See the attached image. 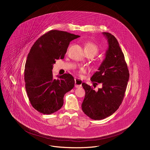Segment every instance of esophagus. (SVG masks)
Here are the masks:
<instances>
[{
  "instance_id": "esophagus-1",
  "label": "esophagus",
  "mask_w": 150,
  "mask_h": 150,
  "mask_svg": "<svg viewBox=\"0 0 150 150\" xmlns=\"http://www.w3.org/2000/svg\"><path fill=\"white\" fill-rule=\"evenodd\" d=\"M75 87L76 88H80L82 86V81L79 79H75Z\"/></svg>"
}]
</instances>
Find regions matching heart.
Listing matches in <instances>:
<instances>
[{
	"label": "heart",
	"instance_id": "heart-1",
	"mask_svg": "<svg viewBox=\"0 0 150 150\" xmlns=\"http://www.w3.org/2000/svg\"><path fill=\"white\" fill-rule=\"evenodd\" d=\"M85 50L90 51L92 52L94 55V56L99 51V48L98 45L92 42H86L85 44ZM86 72V70L84 68H79V69L76 70V73L79 75L81 76L83 74L85 73Z\"/></svg>",
	"mask_w": 150,
	"mask_h": 150
}]
</instances>
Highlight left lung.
<instances>
[{
    "label": "left lung",
    "instance_id": "8db88e82",
    "mask_svg": "<svg viewBox=\"0 0 150 150\" xmlns=\"http://www.w3.org/2000/svg\"><path fill=\"white\" fill-rule=\"evenodd\" d=\"M103 34L109 45L106 58L91 79L94 86L100 84L102 88L95 91L92 86L82 84L86 91L82 110L95 120L105 119L117 111L123 101L129 77L125 57L117 40L110 33Z\"/></svg>",
    "mask_w": 150,
    "mask_h": 150
}]
</instances>
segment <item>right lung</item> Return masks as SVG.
Masks as SVG:
<instances>
[{
	"label": "right lung",
	"instance_id": "add662e5",
	"mask_svg": "<svg viewBox=\"0 0 150 150\" xmlns=\"http://www.w3.org/2000/svg\"><path fill=\"white\" fill-rule=\"evenodd\" d=\"M65 31L51 30L32 47L25 66V86L29 100L35 110L44 114L59 110L64 94L74 86L69 73L54 79L52 69L55 60L64 59L70 42L79 38Z\"/></svg>",
	"mask_w": 150,
	"mask_h": 150
}]
</instances>
